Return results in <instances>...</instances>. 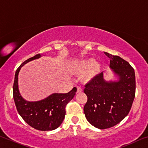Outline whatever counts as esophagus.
<instances>
[{"label":"esophagus","mask_w":148,"mask_h":148,"mask_svg":"<svg viewBox=\"0 0 148 148\" xmlns=\"http://www.w3.org/2000/svg\"><path fill=\"white\" fill-rule=\"evenodd\" d=\"M82 91H83V90H82L81 87H78V86L77 87V92H76L77 93H78V92H82Z\"/></svg>","instance_id":"obj_1"}]
</instances>
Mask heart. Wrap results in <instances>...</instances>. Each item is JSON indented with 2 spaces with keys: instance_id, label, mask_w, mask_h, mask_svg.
Segmentation results:
<instances>
[{
  "instance_id": "heart-1",
  "label": "heart",
  "mask_w": 148,
  "mask_h": 148,
  "mask_svg": "<svg viewBox=\"0 0 148 148\" xmlns=\"http://www.w3.org/2000/svg\"><path fill=\"white\" fill-rule=\"evenodd\" d=\"M72 71L77 74L84 71L81 76L82 80L85 83H89L99 75L101 71V64L98 62L93 61L92 58L82 59L74 62Z\"/></svg>"
}]
</instances>
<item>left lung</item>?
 <instances>
[{
    "label": "left lung",
    "instance_id": "left-lung-1",
    "mask_svg": "<svg viewBox=\"0 0 148 148\" xmlns=\"http://www.w3.org/2000/svg\"><path fill=\"white\" fill-rule=\"evenodd\" d=\"M104 53L110 59L113 78L106 80L101 72L84 89L87 97L85 116L90 124L100 129L118 124L128 115L136 90L134 71L129 62L119 56Z\"/></svg>",
    "mask_w": 148,
    "mask_h": 148
}]
</instances>
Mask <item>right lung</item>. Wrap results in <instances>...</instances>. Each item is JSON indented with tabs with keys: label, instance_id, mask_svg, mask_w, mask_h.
I'll list each match as a JSON object with an SVG mask.
<instances>
[{
	"label": "right lung",
	"instance_id": "1",
	"mask_svg": "<svg viewBox=\"0 0 148 148\" xmlns=\"http://www.w3.org/2000/svg\"><path fill=\"white\" fill-rule=\"evenodd\" d=\"M41 57L40 54L36 55L24 61L17 69L13 86L14 99L17 112L27 124L39 131H53L63 121L66 114L65 106L74 98L77 89L74 87L67 93H53L38 101H28L23 99L18 86L20 70L27 62Z\"/></svg>",
	"mask_w": 148,
	"mask_h": 148
}]
</instances>
